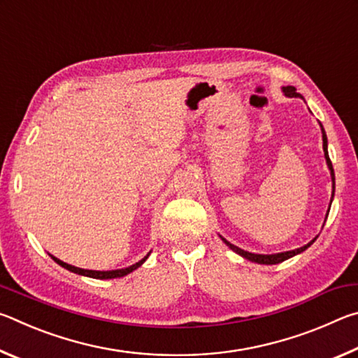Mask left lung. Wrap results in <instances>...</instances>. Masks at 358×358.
Segmentation results:
<instances>
[{
    "label": "left lung",
    "mask_w": 358,
    "mask_h": 358,
    "mask_svg": "<svg viewBox=\"0 0 358 358\" xmlns=\"http://www.w3.org/2000/svg\"><path fill=\"white\" fill-rule=\"evenodd\" d=\"M282 92L286 96H289V98H301L300 93H296L295 87H282ZM320 129H322V142H324V156H325V161H327V166H329L330 169V175H331V183H333V192H331V201H333V196H335V172H333V166H331V161H330V156H329V150H327V136H325V131L322 128V124H320ZM331 201H330V205H331ZM330 211V208H329ZM329 211H327V216H329ZM317 238V237H316ZM316 238L311 240L310 243L301 246V248H296V250H292V251H284V252H278V254H254V252H248L245 250H240L238 246H235L232 243H229V241L226 238L221 240L226 243L230 250H232L234 252L240 254L241 257H245L248 260H251V262H256V264H264V265H275V264H280V262H284V260H287L290 257L296 256V254L303 252L305 250H308L314 241H316Z\"/></svg>",
    "instance_id": "1"
}]
</instances>
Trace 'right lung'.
<instances>
[{
	"label": "right lung",
	"mask_w": 358,
	"mask_h": 358,
	"mask_svg": "<svg viewBox=\"0 0 358 358\" xmlns=\"http://www.w3.org/2000/svg\"><path fill=\"white\" fill-rule=\"evenodd\" d=\"M148 256H150V252H148L147 256H145L142 260H138L137 264L128 266V268H121V270H108V271H96V270H83V268H78V266H74V265L66 264V262H63V260H59V259H57L55 256H52V254H50V257H52L53 260H55V262H57L58 265H62L63 268L72 271V273H77V275H82V276H88V278H94V280H112V278H121V276H126L128 273H131V271H134L136 268H138V266H141V265L145 262V260L148 259Z\"/></svg>",
	"instance_id": "add662e5"
}]
</instances>
